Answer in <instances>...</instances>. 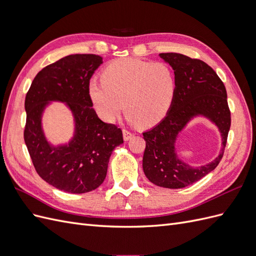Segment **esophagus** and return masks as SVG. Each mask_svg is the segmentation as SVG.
Returning a JSON list of instances; mask_svg holds the SVG:
<instances>
[{
	"label": "esophagus",
	"instance_id": "esophagus-1",
	"mask_svg": "<svg viewBox=\"0 0 256 256\" xmlns=\"http://www.w3.org/2000/svg\"><path fill=\"white\" fill-rule=\"evenodd\" d=\"M122 136H124V140H125V141H128V140H130L131 138H134V134L131 132V131L127 130V129L122 130Z\"/></svg>",
	"mask_w": 256,
	"mask_h": 256
}]
</instances>
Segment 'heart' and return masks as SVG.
Segmentation results:
<instances>
[{"mask_svg":"<svg viewBox=\"0 0 256 256\" xmlns=\"http://www.w3.org/2000/svg\"><path fill=\"white\" fill-rule=\"evenodd\" d=\"M177 90L174 69L166 63L120 58L92 80L88 96L97 115L113 122L124 110L128 120L142 127L156 125L168 113Z\"/></svg>","mask_w":256,"mask_h":256,"instance_id":"heart-1","label":"heart"}]
</instances>
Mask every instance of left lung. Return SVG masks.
<instances>
[{"label": "left lung", "mask_w": 256, "mask_h": 256, "mask_svg": "<svg viewBox=\"0 0 256 256\" xmlns=\"http://www.w3.org/2000/svg\"><path fill=\"white\" fill-rule=\"evenodd\" d=\"M176 74L177 90L166 118L143 132L146 147L143 171L148 180L159 187L180 189L200 180L216 168L226 148L230 127V111L223 82L205 62L180 53H160ZM203 114L216 124L222 138L220 154L206 166L192 168L178 159L174 141L188 120Z\"/></svg>", "instance_id": "8db88e82"}]
</instances>
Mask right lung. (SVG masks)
Instances as JSON below:
<instances>
[{
  "label": "right lung",
  "mask_w": 256,
  "mask_h": 256,
  "mask_svg": "<svg viewBox=\"0 0 256 256\" xmlns=\"http://www.w3.org/2000/svg\"><path fill=\"white\" fill-rule=\"evenodd\" d=\"M102 64L96 54H72L42 68L26 96L24 142L37 174L69 193L95 190L106 176L116 146L124 142L120 128L100 120L88 96L90 79ZM49 101L66 102L75 116L76 131L67 146H51L41 129Z\"/></svg>",
  "instance_id": "1"
}]
</instances>
